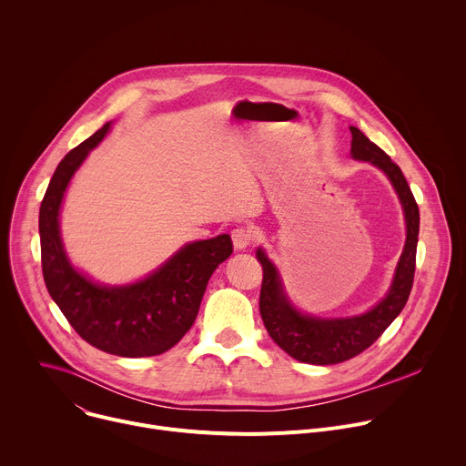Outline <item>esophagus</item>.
I'll return each mask as SVG.
<instances>
[{"label": "esophagus", "mask_w": 466, "mask_h": 466, "mask_svg": "<svg viewBox=\"0 0 466 466\" xmlns=\"http://www.w3.org/2000/svg\"><path fill=\"white\" fill-rule=\"evenodd\" d=\"M254 241V234L250 228L239 227L236 230H232V243L236 250H245L247 247H250V243Z\"/></svg>", "instance_id": "esophagus-1"}]
</instances>
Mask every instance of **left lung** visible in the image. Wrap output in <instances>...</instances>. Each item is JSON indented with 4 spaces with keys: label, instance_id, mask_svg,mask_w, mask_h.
<instances>
[{
    "label": "left lung",
    "instance_id": "obj_1",
    "mask_svg": "<svg viewBox=\"0 0 466 466\" xmlns=\"http://www.w3.org/2000/svg\"><path fill=\"white\" fill-rule=\"evenodd\" d=\"M354 160L369 162L385 173L392 184L404 210L406 243L396 263L394 277L385 297L369 311L350 317H315L295 308L286 293L277 265L261 247L256 258L261 263L263 280L259 291V313L271 339L291 358L311 365H336L369 349L385 328L404 309L415 277V256L419 241V207L408 180L376 144H372L358 127H350Z\"/></svg>",
    "mask_w": 466,
    "mask_h": 466
}]
</instances>
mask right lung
Instances as JSON below:
<instances>
[{"label":"right lung","mask_w":466,"mask_h":466,"mask_svg":"<svg viewBox=\"0 0 466 466\" xmlns=\"http://www.w3.org/2000/svg\"><path fill=\"white\" fill-rule=\"evenodd\" d=\"M112 121L56 166L40 205L38 230L46 288L64 317L92 347L123 358L158 356L191 328L208 280L232 254L221 234L180 247L157 271L123 286H105L81 273L64 250L60 208L72 177L110 132Z\"/></svg>","instance_id":"1"}]
</instances>
